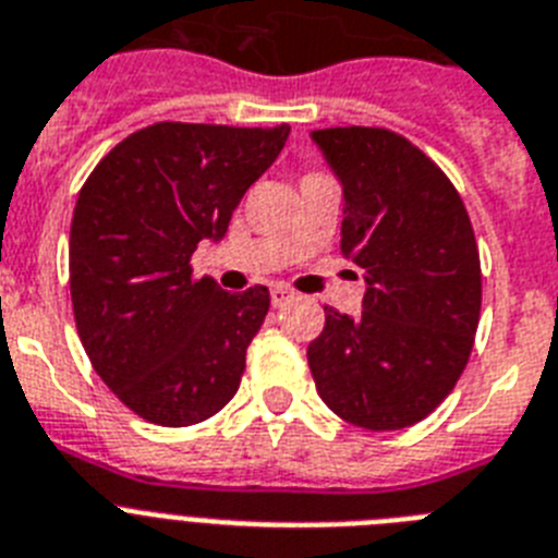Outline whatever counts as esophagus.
Instances as JSON below:
<instances>
[{
  "label": "esophagus",
  "instance_id": "34e87169",
  "mask_svg": "<svg viewBox=\"0 0 558 558\" xmlns=\"http://www.w3.org/2000/svg\"><path fill=\"white\" fill-rule=\"evenodd\" d=\"M271 306L275 308H280V306H287L289 301H294V292L292 289H287V287H271Z\"/></svg>",
  "mask_w": 558,
  "mask_h": 558
}]
</instances>
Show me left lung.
<instances>
[{"mask_svg":"<svg viewBox=\"0 0 558 558\" xmlns=\"http://www.w3.org/2000/svg\"><path fill=\"white\" fill-rule=\"evenodd\" d=\"M312 142L343 184L340 252L366 271L363 312L326 308V326L308 343L317 395L360 428H409L451 395L474 349V227L446 172L409 138L329 128Z\"/></svg>","mask_w":558,"mask_h":558,"instance_id":"left-lung-1","label":"left lung"}]
</instances>
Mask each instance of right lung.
Returning <instances> with one entry per match:
<instances>
[{
  "label": "right lung",
  "mask_w": 558,
  "mask_h": 558,
  "mask_svg": "<svg viewBox=\"0 0 558 558\" xmlns=\"http://www.w3.org/2000/svg\"><path fill=\"white\" fill-rule=\"evenodd\" d=\"M289 124L158 121L98 161L70 223V298L82 345L112 395L147 423L218 414L241 386L269 289L192 278V252L221 241L243 192L280 156Z\"/></svg>",
  "instance_id": "obj_1"
}]
</instances>
